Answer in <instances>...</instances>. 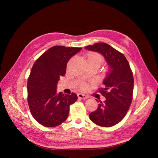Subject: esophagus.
I'll return each instance as SVG.
<instances>
[{
    "mask_svg": "<svg viewBox=\"0 0 158 158\" xmlns=\"http://www.w3.org/2000/svg\"><path fill=\"white\" fill-rule=\"evenodd\" d=\"M78 97L80 98V99H88L89 97L88 96V95H85L84 94H78Z\"/></svg>",
    "mask_w": 158,
    "mask_h": 158,
    "instance_id": "esophagus-1",
    "label": "esophagus"
}]
</instances>
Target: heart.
Segmentation results:
<instances>
[{"mask_svg": "<svg viewBox=\"0 0 158 158\" xmlns=\"http://www.w3.org/2000/svg\"><path fill=\"white\" fill-rule=\"evenodd\" d=\"M94 59L95 60H98V62H99L100 64L102 63V62L103 60L102 56L99 55V54H96V53H93V54H90L89 55V59ZM82 88H86V85L85 84H83L82 85Z\"/></svg>", "mask_w": 158, "mask_h": 158, "instance_id": "1", "label": "heart"}]
</instances>
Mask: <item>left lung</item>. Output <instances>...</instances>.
Segmentation results:
<instances>
[{
  "label": "left lung",
  "mask_w": 158,
  "mask_h": 158,
  "mask_svg": "<svg viewBox=\"0 0 158 158\" xmlns=\"http://www.w3.org/2000/svg\"><path fill=\"white\" fill-rule=\"evenodd\" d=\"M85 49L101 54L109 67L103 80L105 88L100 90L106 99L89 114V118L99 126H114L125 117L132 100L134 78L130 65L123 54L106 43L88 45Z\"/></svg>",
  "instance_id": "left-lung-1"
}]
</instances>
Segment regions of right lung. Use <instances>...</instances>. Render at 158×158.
<instances>
[{
  "label": "right lung",
  "instance_id": "add662e5",
  "mask_svg": "<svg viewBox=\"0 0 158 158\" xmlns=\"http://www.w3.org/2000/svg\"><path fill=\"white\" fill-rule=\"evenodd\" d=\"M80 47L54 46L35 62L27 81V102L32 116L41 125L53 127L68 118L77 95L57 93V84L66 73L68 61Z\"/></svg>",
  "mask_w": 158,
  "mask_h": 158
}]
</instances>
